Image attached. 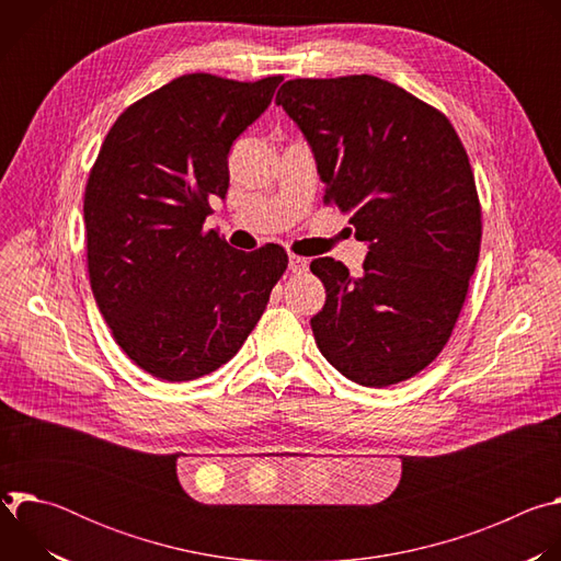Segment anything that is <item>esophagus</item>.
Here are the masks:
<instances>
[{
	"label": "esophagus",
	"mask_w": 561,
	"mask_h": 561,
	"mask_svg": "<svg viewBox=\"0 0 561 561\" xmlns=\"http://www.w3.org/2000/svg\"><path fill=\"white\" fill-rule=\"evenodd\" d=\"M306 268H308V262L304 257H299V255L288 257V271L290 273H304Z\"/></svg>",
	"instance_id": "esophagus-1"
}]
</instances>
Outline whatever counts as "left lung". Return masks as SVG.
<instances>
[{
  "instance_id": "1",
  "label": "left lung",
  "mask_w": 561,
  "mask_h": 561,
  "mask_svg": "<svg viewBox=\"0 0 561 561\" xmlns=\"http://www.w3.org/2000/svg\"><path fill=\"white\" fill-rule=\"evenodd\" d=\"M275 102L308 141L324 199L368 247L359 277L310 262L327 288L310 319L317 348L355 383L404 381L446 346L477 266L468 154L439 111L373 75L290 79Z\"/></svg>"
}]
</instances>
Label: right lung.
<instances>
[{
    "label": "right lung",
    "instance_id": "obj_1",
    "mask_svg": "<svg viewBox=\"0 0 561 561\" xmlns=\"http://www.w3.org/2000/svg\"><path fill=\"white\" fill-rule=\"evenodd\" d=\"M282 77L173 79L108 130L84 195L89 275L119 348L146 373L188 381L242 348L288 255L237 251L202 226L226 199L228 152L271 104Z\"/></svg>",
    "mask_w": 561,
    "mask_h": 561
}]
</instances>
